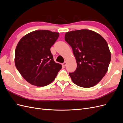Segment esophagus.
Returning <instances> with one entry per match:
<instances>
[{"instance_id":"34e87169","label":"esophagus","mask_w":123,"mask_h":123,"mask_svg":"<svg viewBox=\"0 0 123 123\" xmlns=\"http://www.w3.org/2000/svg\"><path fill=\"white\" fill-rule=\"evenodd\" d=\"M66 65H67V62H65L62 64V66H64V67H65V66H66Z\"/></svg>"}]
</instances>
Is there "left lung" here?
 <instances>
[{
    "label": "left lung",
    "mask_w": 123,
    "mask_h": 123,
    "mask_svg": "<svg viewBox=\"0 0 123 123\" xmlns=\"http://www.w3.org/2000/svg\"><path fill=\"white\" fill-rule=\"evenodd\" d=\"M65 39L72 48L77 63L76 70L69 73L73 82L84 88L96 85L105 75L111 61L105 39L87 29L66 33Z\"/></svg>",
    "instance_id": "obj_1"
}]
</instances>
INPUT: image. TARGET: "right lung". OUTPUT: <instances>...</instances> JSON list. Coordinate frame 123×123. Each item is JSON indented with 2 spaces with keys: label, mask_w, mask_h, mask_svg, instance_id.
<instances>
[{
  "label": "right lung",
  "mask_w": 123,
  "mask_h": 123,
  "mask_svg": "<svg viewBox=\"0 0 123 123\" xmlns=\"http://www.w3.org/2000/svg\"><path fill=\"white\" fill-rule=\"evenodd\" d=\"M58 36L57 32L37 30L25 35L18 42L15 64L30 84L46 86L52 82L62 69V66L54 62L50 51Z\"/></svg>",
  "instance_id": "add662e5"
}]
</instances>
